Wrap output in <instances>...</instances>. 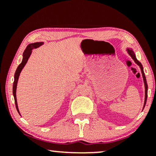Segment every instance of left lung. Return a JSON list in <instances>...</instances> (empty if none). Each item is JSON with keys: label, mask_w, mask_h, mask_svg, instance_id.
I'll use <instances>...</instances> for the list:
<instances>
[{"label": "left lung", "mask_w": 156, "mask_h": 156, "mask_svg": "<svg viewBox=\"0 0 156 156\" xmlns=\"http://www.w3.org/2000/svg\"><path fill=\"white\" fill-rule=\"evenodd\" d=\"M126 50H127L128 53H129V55L131 57V58L133 59L134 62H135L137 64V65L139 66V67L140 68V71H141L143 79H144V85H145V101H144V108L145 106H146L147 97H148V84H147L146 76H145V74H144V68H143V66L141 65V63H140V62L138 61L137 59H136V55H135V53H134V52L133 51V50H132V49H130V48H127Z\"/></svg>", "instance_id": "left-lung-1"}]
</instances>
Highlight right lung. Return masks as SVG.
Listing matches in <instances>:
<instances>
[{"label": "right lung", "mask_w": 156, "mask_h": 156, "mask_svg": "<svg viewBox=\"0 0 156 156\" xmlns=\"http://www.w3.org/2000/svg\"><path fill=\"white\" fill-rule=\"evenodd\" d=\"M42 44H43V42H35V43H31L28 44L27 46L26 49H25L24 52H23V60L22 62H21L19 66L17 68L16 73H15L14 75V82H13V86H12V94H13L14 97V99H15V103H16V106L17 108V111L20 114V112H19L18 107V103H17V99H16V89H17V84H18V78L19 76H20V74L22 69H23V67H25V65H26L27 60H28L30 56L31 53H32V50L33 49L39 48L40 46H41Z\"/></svg>", "instance_id": "right-lung-1"}]
</instances>
